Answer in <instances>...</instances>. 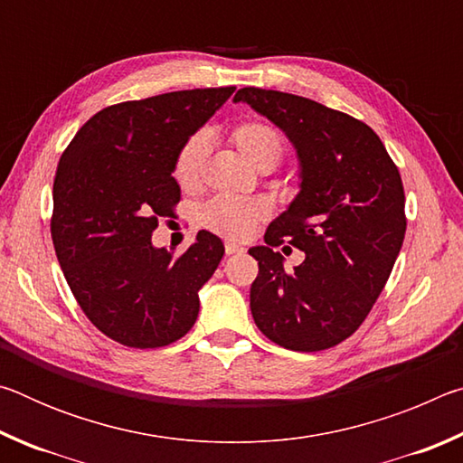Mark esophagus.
<instances>
[{"instance_id": "1", "label": "esophagus", "mask_w": 463, "mask_h": 463, "mask_svg": "<svg viewBox=\"0 0 463 463\" xmlns=\"http://www.w3.org/2000/svg\"><path fill=\"white\" fill-rule=\"evenodd\" d=\"M242 250H245V247L242 245H237V242H232V241H229L224 245V253L226 255H234V253H242Z\"/></svg>"}]
</instances>
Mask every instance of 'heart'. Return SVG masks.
<instances>
[{
	"label": "heart",
	"mask_w": 463,
	"mask_h": 463,
	"mask_svg": "<svg viewBox=\"0 0 463 463\" xmlns=\"http://www.w3.org/2000/svg\"><path fill=\"white\" fill-rule=\"evenodd\" d=\"M232 143L249 163L260 169L278 165L284 156L286 145L279 132L265 122H242L232 130ZM208 155V137L195 132L179 146L174 161V177L182 187L198 184L203 161ZM268 216L265 202L255 198H232V195H218L200 208V222L226 239H245L263 218Z\"/></svg>",
	"instance_id": "b5f03b06"
}]
</instances>
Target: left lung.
I'll return each mask as SVG.
<instances>
[{
  "instance_id": "8db88e82",
  "label": "left lung",
  "mask_w": 463,
  "mask_h": 463,
  "mask_svg": "<svg viewBox=\"0 0 463 463\" xmlns=\"http://www.w3.org/2000/svg\"><path fill=\"white\" fill-rule=\"evenodd\" d=\"M247 101L286 132L300 159V194L249 249L255 325L279 347L323 351L354 335L401 253L406 214L401 171L365 122L294 93L242 88ZM307 253L294 272L273 246Z\"/></svg>"
}]
</instances>
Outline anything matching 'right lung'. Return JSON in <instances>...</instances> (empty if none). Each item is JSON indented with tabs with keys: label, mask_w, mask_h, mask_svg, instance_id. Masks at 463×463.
Returning <instances> with one entry per match:
<instances>
[{
	"label": "right lung",
	"mask_w": 463,
	"mask_h": 463,
	"mask_svg": "<svg viewBox=\"0 0 463 463\" xmlns=\"http://www.w3.org/2000/svg\"><path fill=\"white\" fill-rule=\"evenodd\" d=\"M234 88L184 90L122 101L93 114L62 151L52 185L51 237L65 279L91 325L116 343L156 349L198 318V289L224 255L200 231L182 255L155 249L174 214V161Z\"/></svg>",
	"instance_id": "1"
}]
</instances>
